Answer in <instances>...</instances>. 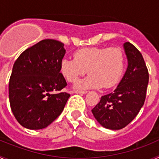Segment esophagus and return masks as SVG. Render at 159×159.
Wrapping results in <instances>:
<instances>
[{
	"label": "esophagus",
	"mask_w": 159,
	"mask_h": 159,
	"mask_svg": "<svg viewBox=\"0 0 159 159\" xmlns=\"http://www.w3.org/2000/svg\"><path fill=\"white\" fill-rule=\"evenodd\" d=\"M73 92L75 94H81V95H84V94H86L88 92H86V91H76V90H75V91H74Z\"/></svg>",
	"instance_id": "34e87169"
}]
</instances>
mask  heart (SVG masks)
I'll use <instances>...</instances> for the list:
<instances>
[{
	"label": "heart",
	"instance_id": "b5f03b06",
	"mask_svg": "<svg viewBox=\"0 0 159 159\" xmlns=\"http://www.w3.org/2000/svg\"><path fill=\"white\" fill-rule=\"evenodd\" d=\"M61 75L66 80L75 83L85 73L86 79L79 81L75 89L105 88L114 87L120 81L125 69V55L119 47H88L74 52V59L64 57L60 61Z\"/></svg>",
	"mask_w": 159,
	"mask_h": 159
}]
</instances>
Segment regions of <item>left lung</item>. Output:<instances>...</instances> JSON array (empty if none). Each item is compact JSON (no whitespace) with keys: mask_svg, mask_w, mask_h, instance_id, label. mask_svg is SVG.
Segmentation results:
<instances>
[{"mask_svg":"<svg viewBox=\"0 0 159 159\" xmlns=\"http://www.w3.org/2000/svg\"><path fill=\"white\" fill-rule=\"evenodd\" d=\"M127 71L113 92L101 97L92 110L97 122L110 130H120L136 117L144 104L149 73L140 52L130 42L123 43Z\"/></svg>","mask_w":159,"mask_h":159,"instance_id":"8db88e82","label":"left lung"}]
</instances>
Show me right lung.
Instances as JSON below:
<instances>
[{
	"label": "right lung",
	"mask_w": 159,
	"mask_h": 159,
	"mask_svg": "<svg viewBox=\"0 0 159 159\" xmlns=\"http://www.w3.org/2000/svg\"><path fill=\"white\" fill-rule=\"evenodd\" d=\"M56 40H43L20 55L8 84L11 110L18 123L30 130L51 124L62 113L69 94L56 93L67 86L60 73L66 50Z\"/></svg>",
	"instance_id": "obj_1"
}]
</instances>
